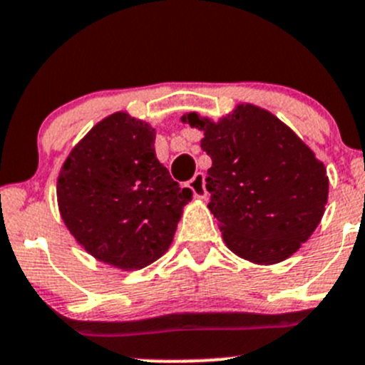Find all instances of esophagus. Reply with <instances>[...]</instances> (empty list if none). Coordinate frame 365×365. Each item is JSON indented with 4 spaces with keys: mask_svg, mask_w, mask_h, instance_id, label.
Segmentation results:
<instances>
[{
    "mask_svg": "<svg viewBox=\"0 0 365 365\" xmlns=\"http://www.w3.org/2000/svg\"><path fill=\"white\" fill-rule=\"evenodd\" d=\"M187 187L192 190L194 196H196L197 200H205V197H206V187H205V175H203V173H196V175H194V178L190 180L189 183H187Z\"/></svg>",
    "mask_w": 365,
    "mask_h": 365,
    "instance_id": "esophagus-1",
    "label": "esophagus"
}]
</instances>
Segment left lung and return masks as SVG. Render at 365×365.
<instances>
[{"instance_id": "1", "label": "left lung", "mask_w": 365, "mask_h": 365, "mask_svg": "<svg viewBox=\"0 0 365 365\" xmlns=\"http://www.w3.org/2000/svg\"><path fill=\"white\" fill-rule=\"evenodd\" d=\"M203 130L208 208L227 249L256 264L288 259L318 227L329 200L323 162L267 109L238 104L219 121L189 113Z\"/></svg>"}]
</instances>
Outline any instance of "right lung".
I'll list each match as a JSON object with an SVG mask.
<instances>
[{"label":"right lung","instance_id":"add662e5","mask_svg":"<svg viewBox=\"0 0 365 365\" xmlns=\"http://www.w3.org/2000/svg\"><path fill=\"white\" fill-rule=\"evenodd\" d=\"M155 128L118 111L98 121L58 175V208L95 259L139 270L169 249L192 190L180 189L155 155Z\"/></svg>","mask_w":365,"mask_h":365}]
</instances>
